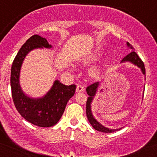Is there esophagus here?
<instances>
[{"instance_id": "34e87169", "label": "esophagus", "mask_w": 157, "mask_h": 157, "mask_svg": "<svg viewBox=\"0 0 157 157\" xmlns=\"http://www.w3.org/2000/svg\"><path fill=\"white\" fill-rule=\"evenodd\" d=\"M76 91L77 92H82L84 91V86L82 85H78L76 88Z\"/></svg>"}]
</instances>
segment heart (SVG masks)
I'll return each instance as SVG.
<instances>
[{"instance_id":"obj_1","label":"heart","mask_w":157,"mask_h":157,"mask_svg":"<svg viewBox=\"0 0 157 157\" xmlns=\"http://www.w3.org/2000/svg\"><path fill=\"white\" fill-rule=\"evenodd\" d=\"M90 58H91V59H94V58H95V56H91V57H90Z\"/></svg>"}]
</instances>
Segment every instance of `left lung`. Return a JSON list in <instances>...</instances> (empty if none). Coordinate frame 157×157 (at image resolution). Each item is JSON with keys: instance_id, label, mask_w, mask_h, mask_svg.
Segmentation results:
<instances>
[{"instance_id": "obj_1", "label": "left lung", "mask_w": 157, "mask_h": 157, "mask_svg": "<svg viewBox=\"0 0 157 157\" xmlns=\"http://www.w3.org/2000/svg\"><path fill=\"white\" fill-rule=\"evenodd\" d=\"M127 46L128 48H130L132 50V52L130 54H128L127 56H125V57L122 59V60L121 61V63H125V62H130L132 63H133L134 65L137 66L138 68H140V70H141L142 73L144 75H145L146 72H145V67H144V64L143 61L140 59V58L139 57L138 55L137 54L136 52L133 51V48H132V45L130 44L128 42H127ZM99 82H94V83L91 84L89 86L87 87L86 88V91L87 94H88V98L87 100V103H86V115L87 117H88V121L90 123V125H92V127L95 129V130L98 131V132H105V133H111V132H114L116 131H119L122 128H117V129H112V128H106L105 126H103V125H101L99 122L97 121V119H95V118L94 117L93 114H92L91 112V103L92 101H93L94 98L95 94L97 93V90H98V87H99Z\"/></svg>"}]
</instances>
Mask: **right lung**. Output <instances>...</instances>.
<instances>
[{
	"mask_svg": "<svg viewBox=\"0 0 157 157\" xmlns=\"http://www.w3.org/2000/svg\"><path fill=\"white\" fill-rule=\"evenodd\" d=\"M51 48L46 38L38 35L30 37L19 49L11 67L10 86L14 105L19 114L30 123L39 127L56 125L65 110L69 100L74 95L75 85H65L54 81L51 90L40 98H32L23 93L19 85V73L25 56L36 48Z\"/></svg>",
	"mask_w": 157,
	"mask_h": 157,
	"instance_id": "1",
	"label": "right lung"
}]
</instances>
